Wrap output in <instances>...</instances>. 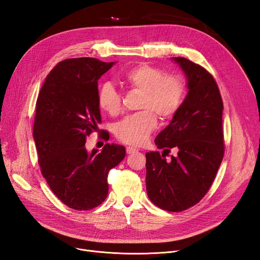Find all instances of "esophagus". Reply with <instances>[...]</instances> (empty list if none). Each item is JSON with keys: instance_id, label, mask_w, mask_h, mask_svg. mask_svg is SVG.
Wrapping results in <instances>:
<instances>
[{"instance_id": "obj_1", "label": "esophagus", "mask_w": 260, "mask_h": 260, "mask_svg": "<svg viewBox=\"0 0 260 260\" xmlns=\"http://www.w3.org/2000/svg\"><path fill=\"white\" fill-rule=\"evenodd\" d=\"M125 151H127V154H132V153H136V152H138V149L137 148H135V147H127V149H125Z\"/></svg>"}]
</instances>
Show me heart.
Segmentation results:
<instances>
[{
    "instance_id": "b5f03b06",
    "label": "heart",
    "mask_w": 260,
    "mask_h": 260,
    "mask_svg": "<svg viewBox=\"0 0 260 260\" xmlns=\"http://www.w3.org/2000/svg\"><path fill=\"white\" fill-rule=\"evenodd\" d=\"M129 88L142 92L140 108L148 111L125 117L115 127V135L122 143L138 146L143 144L157 127V118L170 119L178 112L185 94L184 83L178 76L165 75L161 69L142 62L129 68L121 76ZM102 111L116 116L121 111V95L115 86L106 82L98 92Z\"/></svg>"
}]
</instances>
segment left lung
I'll return each mask as SVG.
<instances>
[{
	"label": "left lung",
	"mask_w": 260,
	"mask_h": 260,
	"mask_svg": "<svg viewBox=\"0 0 260 260\" xmlns=\"http://www.w3.org/2000/svg\"><path fill=\"white\" fill-rule=\"evenodd\" d=\"M185 75L187 94L170 123L155 139L158 152L146 153V191L157 207L182 211L211 186L223 158V103L212 76L183 57H172ZM172 147L178 155L167 161Z\"/></svg>",
	"instance_id": "1"
}]
</instances>
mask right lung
I'll list each match as a JSON object with an SVG mask.
<instances>
[{
  "label": "right lung",
  "mask_w": 260,
  "mask_h": 260,
  "mask_svg": "<svg viewBox=\"0 0 260 260\" xmlns=\"http://www.w3.org/2000/svg\"><path fill=\"white\" fill-rule=\"evenodd\" d=\"M115 65L93 57L59 61L46 77L37 101L34 139L42 176L53 193L76 210L95 208L108 194L107 176L125 156V148L105 144L99 153L85 148L99 131L98 81ZM103 132L105 140L109 137Z\"/></svg>",
  "instance_id": "obj_1"
}]
</instances>
